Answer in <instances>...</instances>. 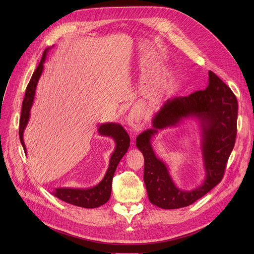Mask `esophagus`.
Masks as SVG:
<instances>
[{"label":"esophagus","instance_id":"esophagus-1","mask_svg":"<svg viewBox=\"0 0 254 254\" xmlns=\"http://www.w3.org/2000/svg\"><path fill=\"white\" fill-rule=\"evenodd\" d=\"M127 122L132 130L138 131L141 129L142 126L145 123V114L139 108L132 109V110H130V112L127 115Z\"/></svg>","mask_w":254,"mask_h":254}]
</instances>
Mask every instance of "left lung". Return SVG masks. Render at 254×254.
<instances>
[{
	"label": "left lung",
	"mask_w": 254,
	"mask_h": 254,
	"mask_svg": "<svg viewBox=\"0 0 254 254\" xmlns=\"http://www.w3.org/2000/svg\"><path fill=\"white\" fill-rule=\"evenodd\" d=\"M238 102L222 80L209 71L208 86L189 97L168 99L152 117V127L137 137L136 146L144 156V183L151 204L162 209H178L194 203L222 179L235 146ZM190 119L201 131L205 178L192 190L179 189L164 162L155 154L151 141L159 129L179 126Z\"/></svg>",
	"instance_id": "1"
}]
</instances>
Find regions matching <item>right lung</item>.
<instances>
[{"label": "right lung", "mask_w": 254, "mask_h": 254, "mask_svg": "<svg viewBox=\"0 0 254 254\" xmlns=\"http://www.w3.org/2000/svg\"><path fill=\"white\" fill-rule=\"evenodd\" d=\"M50 49L51 47H48L45 49L41 62L39 63L37 69L33 73V76L30 80L28 86H26L24 99L22 102L21 116L19 120V139L25 153H26V147L23 141V132L26 126L29 124L30 116H31V109L35 100L37 84L39 82L40 77H41L43 73L47 53ZM98 132L101 136L112 138L115 143L114 151L112 152L111 157L109 159L108 170H107L102 181L96 186H93V188H90L87 190L70 189V188L56 189L55 191H53V195L59 197L60 199H62V201L65 203H69L71 205L78 206V207L90 209V208H97L104 205L105 203L108 202V199L110 198L113 175L120 162V159L124 157V155L127 153L129 147L130 140H129L128 134L123 127V126L116 123L101 124L100 126H98Z\"/></svg>", "instance_id": "obj_1"}]
</instances>
